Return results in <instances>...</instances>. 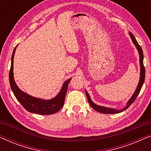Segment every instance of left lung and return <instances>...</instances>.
<instances>
[{"instance_id": "left-lung-1", "label": "left lung", "mask_w": 151, "mask_h": 151, "mask_svg": "<svg viewBox=\"0 0 151 151\" xmlns=\"http://www.w3.org/2000/svg\"><path fill=\"white\" fill-rule=\"evenodd\" d=\"M130 36H131V40L133 41V44L135 45V46L137 48L138 53H139V65H140V77H139V81L138 82L137 86L136 88L135 91L134 92V93L133 94V96H131V98L129 99V101H128L127 103V106H126L124 108L121 109V110H117V109H112V108H109V107H105V106H99V105L95 104V103L93 102L91 99V97L88 94V93L85 90L86 92V98L88 99V103H89L91 106L92 107L94 110H96V111H98L99 113H106V114H115V113H121L126 110L128 107H129L131 105L133 104V102L135 100L136 98H137L138 95H139L140 90L142 87V85H143L144 80H145V68H144V63H143V60H144V54H143V51H142V47H140V45L138 44V42L136 40V39L133 34H131V32L129 33Z\"/></svg>"}]
</instances>
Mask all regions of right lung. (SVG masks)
Instances as JSON below:
<instances>
[{"label": "right lung", "mask_w": 151, "mask_h": 151, "mask_svg": "<svg viewBox=\"0 0 151 151\" xmlns=\"http://www.w3.org/2000/svg\"><path fill=\"white\" fill-rule=\"evenodd\" d=\"M18 45L14 49L13 53H12L11 69H10L9 76L10 86H11L14 96L19 101L20 104L23 106L24 108L29 112L40 115H51L58 112L63 108L64 103H65L68 85H69L71 78L64 82L60 91L57 96L50 100H43L41 98H35V97L29 96V94L23 92L18 88L14 78V58Z\"/></svg>", "instance_id": "add662e5"}]
</instances>
